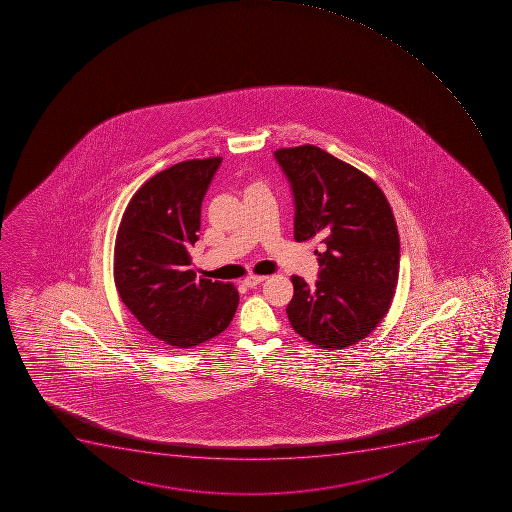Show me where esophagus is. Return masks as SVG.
I'll list each match as a JSON object with an SVG mask.
<instances>
[{"label": "esophagus", "instance_id": "1", "mask_svg": "<svg viewBox=\"0 0 512 512\" xmlns=\"http://www.w3.org/2000/svg\"><path fill=\"white\" fill-rule=\"evenodd\" d=\"M266 280V277L264 276H248L245 280H243V284L246 285V287H256V285L261 284V282H264Z\"/></svg>", "mask_w": 512, "mask_h": 512}]
</instances>
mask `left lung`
<instances>
[{"mask_svg": "<svg viewBox=\"0 0 512 512\" xmlns=\"http://www.w3.org/2000/svg\"><path fill=\"white\" fill-rule=\"evenodd\" d=\"M294 191V240L320 238L315 287L292 276L290 325L320 349H344L385 318L400 272L392 207L374 179L315 145L274 152Z\"/></svg>", "mask_w": 512, "mask_h": 512, "instance_id": "8db88e82", "label": "left lung"}]
</instances>
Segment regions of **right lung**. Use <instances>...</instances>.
<instances>
[{
  "instance_id": "right-lung-1",
  "label": "right lung",
  "mask_w": 512,
  "mask_h": 512,
  "mask_svg": "<svg viewBox=\"0 0 512 512\" xmlns=\"http://www.w3.org/2000/svg\"><path fill=\"white\" fill-rule=\"evenodd\" d=\"M220 156L181 161L143 184L117 230L114 282L125 307L163 346L189 349L232 323L240 295L189 269L200 205Z\"/></svg>"
}]
</instances>
